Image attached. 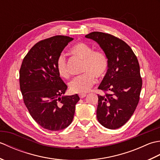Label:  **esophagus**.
I'll return each instance as SVG.
<instances>
[{
  "label": "esophagus",
  "instance_id": "obj_1",
  "mask_svg": "<svg viewBox=\"0 0 160 160\" xmlns=\"http://www.w3.org/2000/svg\"><path fill=\"white\" fill-rule=\"evenodd\" d=\"M86 96H87L86 93H80V94H79V97L80 98H84V97H86Z\"/></svg>",
  "mask_w": 160,
  "mask_h": 160
}]
</instances>
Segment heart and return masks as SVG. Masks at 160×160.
Wrapping results in <instances>:
<instances>
[{"label":"heart","instance_id":"b5f03b06","mask_svg":"<svg viewBox=\"0 0 160 160\" xmlns=\"http://www.w3.org/2000/svg\"><path fill=\"white\" fill-rule=\"evenodd\" d=\"M70 53L84 60L81 76H77L69 83L72 93H82L89 91L96 82V77L101 78L106 73L108 60L105 53L93 49L84 42H78L70 49ZM56 69L58 74L64 78L69 77L67 70L66 58L64 55H60L56 61Z\"/></svg>","mask_w":160,"mask_h":160}]
</instances>
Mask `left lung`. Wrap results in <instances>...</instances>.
I'll return each instance as SVG.
<instances>
[{
    "mask_svg": "<svg viewBox=\"0 0 160 160\" xmlns=\"http://www.w3.org/2000/svg\"><path fill=\"white\" fill-rule=\"evenodd\" d=\"M85 37L96 41L108 60L98 87L105 93L98 95V120L105 128H118L131 118L140 100L142 80L138 58L127 43L109 33L93 32Z\"/></svg>",
    "mask_w": 160,
    "mask_h": 160,
    "instance_id": "8db88e82",
    "label": "left lung"
}]
</instances>
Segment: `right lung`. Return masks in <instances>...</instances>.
Wrapping results in <instances>:
<instances>
[{"label": "right lung", "mask_w": 160, "mask_h": 160, "mask_svg": "<svg viewBox=\"0 0 160 160\" xmlns=\"http://www.w3.org/2000/svg\"><path fill=\"white\" fill-rule=\"evenodd\" d=\"M73 38L56 36L40 40L24 58L20 69L23 101L37 123L49 131L67 128L73 121L78 94L63 96L67 89L56 69V61Z\"/></svg>", "instance_id": "add662e5"}]
</instances>
